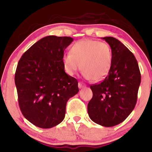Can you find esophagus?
Masks as SVG:
<instances>
[{
    "label": "esophagus",
    "mask_w": 152,
    "mask_h": 152,
    "mask_svg": "<svg viewBox=\"0 0 152 152\" xmlns=\"http://www.w3.org/2000/svg\"><path fill=\"white\" fill-rule=\"evenodd\" d=\"M78 88H83V87H85L86 86H85L84 83H83L82 82H78Z\"/></svg>",
    "instance_id": "34e87169"
}]
</instances>
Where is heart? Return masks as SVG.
Segmentation results:
<instances>
[{
  "label": "heart",
  "instance_id": "b5f03b06",
  "mask_svg": "<svg viewBox=\"0 0 152 152\" xmlns=\"http://www.w3.org/2000/svg\"><path fill=\"white\" fill-rule=\"evenodd\" d=\"M112 60V52L107 43L86 39L76 42L70 53L64 54L63 64L70 76L81 69L85 78L99 81L109 72Z\"/></svg>",
  "mask_w": 152,
  "mask_h": 152
}]
</instances>
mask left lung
<instances>
[{"label": "left lung", "mask_w": 152, "mask_h": 152, "mask_svg": "<svg viewBox=\"0 0 152 152\" xmlns=\"http://www.w3.org/2000/svg\"><path fill=\"white\" fill-rule=\"evenodd\" d=\"M112 52V65L104 79L90 86L93 97L88 114L96 124L116 126L128 117L135 107L141 74L134 54L116 38L104 37Z\"/></svg>", "instance_id": "left-lung-1"}]
</instances>
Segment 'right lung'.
<instances>
[{
	"label": "right lung",
	"instance_id": "1",
	"mask_svg": "<svg viewBox=\"0 0 152 152\" xmlns=\"http://www.w3.org/2000/svg\"><path fill=\"white\" fill-rule=\"evenodd\" d=\"M71 37L48 36L27 50L19 60L15 74L18 104L28 121L42 129L64 120L68 100L78 92V81L65 72L64 50Z\"/></svg>",
	"mask_w": 152,
	"mask_h": 152
}]
</instances>
